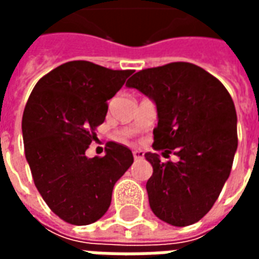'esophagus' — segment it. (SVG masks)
Segmentation results:
<instances>
[{
  "label": "esophagus",
  "mask_w": 259,
  "mask_h": 259,
  "mask_svg": "<svg viewBox=\"0 0 259 259\" xmlns=\"http://www.w3.org/2000/svg\"><path fill=\"white\" fill-rule=\"evenodd\" d=\"M133 157H135V159H141V158H144V152L141 151V150H135L133 151Z\"/></svg>",
  "instance_id": "1"
}]
</instances>
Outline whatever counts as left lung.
Wrapping results in <instances>:
<instances>
[{
  "instance_id": "left-lung-1",
  "label": "left lung",
  "mask_w": 259,
  "mask_h": 259,
  "mask_svg": "<svg viewBox=\"0 0 259 259\" xmlns=\"http://www.w3.org/2000/svg\"><path fill=\"white\" fill-rule=\"evenodd\" d=\"M157 105L154 150L174 152L178 162L152 165L147 193L152 212L174 226L198 222L215 204L228 180L237 150V115L225 85L200 66L172 62L143 69L126 83Z\"/></svg>"
}]
</instances>
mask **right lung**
<instances>
[{
	"instance_id": "obj_1",
	"label": "right lung",
	"mask_w": 259,
	"mask_h": 259,
	"mask_svg": "<svg viewBox=\"0 0 259 259\" xmlns=\"http://www.w3.org/2000/svg\"><path fill=\"white\" fill-rule=\"evenodd\" d=\"M133 70L70 61L37 81L22 133L37 190L51 211L72 225H90L108 211L115 183L133 163L127 147L109 141L104 157H85L105 120L108 100Z\"/></svg>"
}]
</instances>
